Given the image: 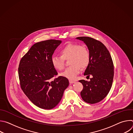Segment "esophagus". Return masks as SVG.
<instances>
[{
    "label": "esophagus",
    "mask_w": 133,
    "mask_h": 133,
    "mask_svg": "<svg viewBox=\"0 0 133 133\" xmlns=\"http://www.w3.org/2000/svg\"><path fill=\"white\" fill-rule=\"evenodd\" d=\"M69 83H70V84H73V83H75V81H72V80H69Z\"/></svg>",
    "instance_id": "34e87169"
}]
</instances>
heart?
I'll return each instance as SVG.
<instances>
[{
  "label": "heart",
  "mask_w": 133,
  "mask_h": 133,
  "mask_svg": "<svg viewBox=\"0 0 133 133\" xmlns=\"http://www.w3.org/2000/svg\"><path fill=\"white\" fill-rule=\"evenodd\" d=\"M61 56H52L51 58L53 67L57 70H62L65 67V60H68L70 65L61 75L69 79H75L81 72V67H86L90 61V52L84 45L68 43L60 50Z\"/></svg>",
  "instance_id": "1"
}]
</instances>
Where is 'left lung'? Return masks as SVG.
I'll return each mask as SVG.
<instances>
[{
  "label": "left lung",
  "instance_id": "1",
  "mask_svg": "<svg viewBox=\"0 0 133 133\" xmlns=\"http://www.w3.org/2000/svg\"><path fill=\"white\" fill-rule=\"evenodd\" d=\"M77 39L85 43L90 52V61L84 75L92 76L89 82L79 81L83 85L81 95L84 102L95 104L105 98L111 87L114 73L112 60L100 41L89 37H78Z\"/></svg>",
  "mask_w": 133,
  "mask_h": 133
}]
</instances>
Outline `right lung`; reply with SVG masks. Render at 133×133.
<instances>
[{
  "label": "right lung",
  "mask_w": 133,
  "mask_h": 133,
  "mask_svg": "<svg viewBox=\"0 0 133 133\" xmlns=\"http://www.w3.org/2000/svg\"><path fill=\"white\" fill-rule=\"evenodd\" d=\"M61 43V41L49 39L35 44L19 65L22 90L34 105L43 109H51L57 105L69 85L67 78L56 77L58 73L51 62L55 50Z\"/></svg>",
  "instance_id": "1"
}]
</instances>
